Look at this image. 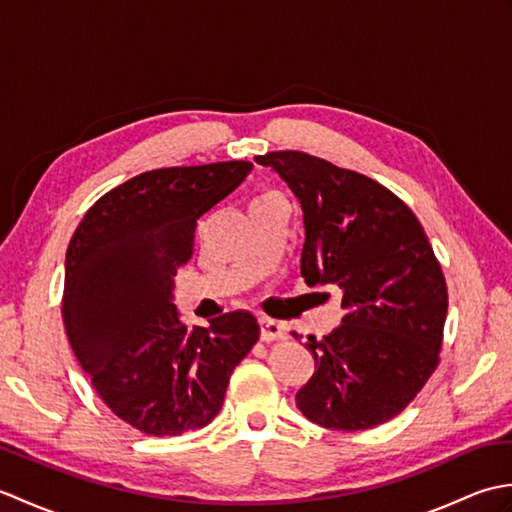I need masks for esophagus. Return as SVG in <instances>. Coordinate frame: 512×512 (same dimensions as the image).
<instances>
[{
    "instance_id": "obj_1",
    "label": "esophagus",
    "mask_w": 512,
    "mask_h": 512,
    "mask_svg": "<svg viewBox=\"0 0 512 512\" xmlns=\"http://www.w3.org/2000/svg\"><path fill=\"white\" fill-rule=\"evenodd\" d=\"M259 325H262V339L264 341H284L286 339V328L279 321L266 317V319L259 321Z\"/></svg>"
}]
</instances>
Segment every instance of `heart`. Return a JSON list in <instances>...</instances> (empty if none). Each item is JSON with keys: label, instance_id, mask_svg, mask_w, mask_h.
Instances as JSON below:
<instances>
[{"label": "heart", "instance_id": "b5f03b06", "mask_svg": "<svg viewBox=\"0 0 512 512\" xmlns=\"http://www.w3.org/2000/svg\"><path fill=\"white\" fill-rule=\"evenodd\" d=\"M270 198H281V195H279L277 191H273V189H266V191H262V195H259V198H257L255 202H262V200H270Z\"/></svg>", "mask_w": 512, "mask_h": 512}]
</instances>
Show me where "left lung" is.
I'll use <instances>...</instances> for the list:
<instances>
[{
  "mask_svg": "<svg viewBox=\"0 0 512 512\" xmlns=\"http://www.w3.org/2000/svg\"><path fill=\"white\" fill-rule=\"evenodd\" d=\"M297 195L306 224L301 275L336 284L345 317L308 336L314 374L297 394L310 422L363 431L391 420L440 363L449 292L418 217L383 184L306 151L255 158Z\"/></svg>",
  "mask_w": 512,
  "mask_h": 512,
  "instance_id": "1",
  "label": "left lung"
}]
</instances>
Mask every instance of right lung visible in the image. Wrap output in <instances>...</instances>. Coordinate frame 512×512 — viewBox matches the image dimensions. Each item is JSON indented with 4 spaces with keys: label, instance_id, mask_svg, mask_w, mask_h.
Returning <instances> with one entry per match:
<instances>
[{
    "label": "right lung",
    "instance_id": "right-lung-1",
    "mask_svg": "<svg viewBox=\"0 0 512 512\" xmlns=\"http://www.w3.org/2000/svg\"><path fill=\"white\" fill-rule=\"evenodd\" d=\"M250 171L248 160L145 171L101 195L70 239L61 314L72 352L114 416L147 436L206 427L259 339L250 312L187 328L171 303L198 220Z\"/></svg>",
    "mask_w": 512,
    "mask_h": 512
}]
</instances>
